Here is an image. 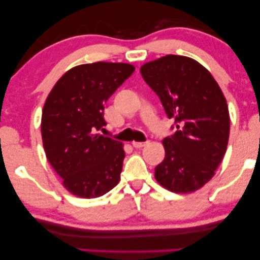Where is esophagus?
Segmentation results:
<instances>
[{
  "mask_svg": "<svg viewBox=\"0 0 260 260\" xmlns=\"http://www.w3.org/2000/svg\"><path fill=\"white\" fill-rule=\"evenodd\" d=\"M147 144H149V142H133V145H134V148H136V149H140V148H143V147H145V145Z\"/></svg>",
  "mask_w": 260,
  "mask_h": 260,
  "instance_id": "1",
  "label": "esophagus"
}]
</instances>
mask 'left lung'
I'll return each instance as SVG.
<instances>
[{"label":"left lung","mask_w":260,"mask_h":260,"mask_svg":"<svg viewBox=\"0 0 260 260\" xmlns=\"http://www.w3.org/2000/svg\"><path fill=\"white\" fill-rule=\"evenodd\" d=\"M141 74L176 123L175 134L162 141L166 156L155 168V179L173 193H193L215 175L225 156L230 137L225 95L209 71L189 56L165 55L142 65Z\"/></svg>","instance_id":"obj_1"}]
</instances>
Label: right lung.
<instances>
[{
	"instance_id": "obj_1",
	"label": "right lung",
	"mask_w": 260,
	"mask_h": 260,
	"mask_svg": "<svg viewBox=\"0 0 260 260\" xmlns=\"http://www.w3.org/2000/svg\"><path fill=\"white\" fill-rule=\"evenodd\" d=\"M125 62H92L67 71L46 98L41 136L61 184L78 198L102 197L120 180L124 144L97 134L104 105L134 73Z\"/></svg>"
}]
</instances>
